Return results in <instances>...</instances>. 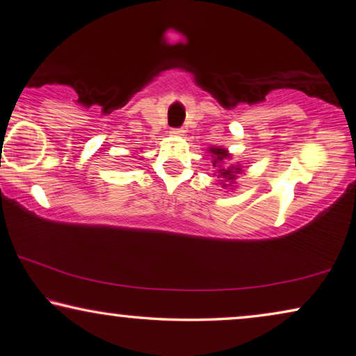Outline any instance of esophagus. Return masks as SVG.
<instances>
[{
  "mask_svg": "<svg viewBox=\"0 0 356 356\" xmlns=\"http://www.w3.org/2000/svg\"><path fill=\"white\" fill-rule=\"evenodd\" d=\"M171 135H174V137H182L184 135V131L182 129H171Z\"/></svg>",
  "mask_w": 356,
  "mask_h": 356,
  "instance_id": "34e87169",
  "label": "esophagus"
}]
</instances>
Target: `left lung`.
<instances>
[{"label":"left lung","mask_w":356,"mask_h":356,"mask_svg":"<svg viewBox=\"0 0 356 356\" xmlns=\"http://www.w3.org/2000/svg\"><path fill=\"white\" fill-rule=\"evenodd\" d=\"M209 154L211 156V165L215 168L213 176L218 177V184L222 190H234L236 186V177L244 172L241 163H229L232 154L221 146H210Z\"/></svg>","instance_id":"obj_1"}]
</instances>
